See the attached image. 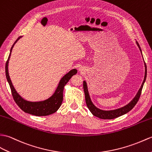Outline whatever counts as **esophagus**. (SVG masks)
<instances>
[{
    "label": "esophagus",
    "mask_w": 152,
    "mask_h": 152,
    "mask_svg": "<svg viewBox=\"0 0 152 152\" xmlns=\"http://www.w3.org/2000/svg\"><path fill=\"white\" fill-rule=\"evenodd\" d=\"M80 70V72H83V69H82V68H80V69H79Z\"/></svg>",
    "instance_id": "1"
}]
</instances>
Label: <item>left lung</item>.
<instances>
[{
	"label": "left lung",
	"mask_w": 152,
	"mask_h": 152,
	"mask_svg": "<svg viewBox=\"0 0 152 152\" xmlns=\"http://www.w3.org/2000/svg\"><path fill=\"white\" fill-rule=\"evenodd\" d=\"M136 43L137 46H138L141 54H142V50H141V48L138 43V42L136 41ZM144 66H145V75H144V78L142 85H141V87L139 89V90L138 91V92H137V94L135 95V96L133 98V99L130 102L129 104L126 105L125 106L116 109H114V110H109V111L102 110V109L95 106V105L93 104V102L91 101V99L90 98L89 91H88L87 83L86 81H83V86L85 97H86V102L87 106L88 109H89V111L91 112V113H92L94 116L100 118L101 119H113V118L118 117V116H121L123 115H125L127 113H128L129 111H131L132 109L134 107V106L137 104V102H138L140 96L141 94V92H142L144 83L145 82L146 79L147 69H146V65L145 63H144Z\"/></svg>",
	"instance_id": "left-lung-1"
}]
</instances>
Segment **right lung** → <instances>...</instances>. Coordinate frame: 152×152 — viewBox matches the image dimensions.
Segmentation results:
<instances>
[{
  "label": "right lung",
  "instance_id": "obj_1",
  "mask_svg": "<svg viewBox=\"0 0 152 152\" xmlns=\"http://www.w3.org/2000/svg\"><path fill=\"white\" fill-rule=\"evenodd\" d=\"M21 37H22V36H20L17 38V39L15 41V43H13L11 49H10V53L8 59L6 61L5 67L6 79L8 80L10 89H11L13 98L17 105L24 112L26 113L33 115L35 116H47L51 115L57 111L60 106H61L63 98V89H64V87L68 83L69 80L71 78L72 76L75 75L77 73V70L76 69H72L68 73H66L64 76L61 77V79L60 80L58 86L57 87V89H56L54 94L50 98H48V99L39 102H30L24 99L17 92V91L14 88L8 72V63L10 56H11L12 49L15 44Z\"/></svg>",
  "mask_w": 152,
  "mask_h": 152
}]
</instances>
